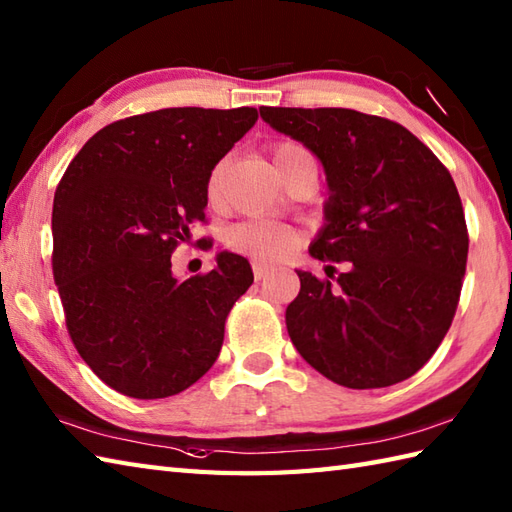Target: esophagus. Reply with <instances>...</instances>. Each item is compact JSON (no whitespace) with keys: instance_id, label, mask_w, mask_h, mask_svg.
<instances>
[{"instance_id":"obj_1","label":"esophagus","mask_w":512,"mask_h":512,"mask_svg":"<svg viewBox=\"0 0 512 512\" xmlns=\"http://www.w3.org/2000/svg\"><path fill=\"white\" fill-rule=\"evenodd\" d=\"M270 273H273V268H270V266H264V264H253V275H255V279L257 281H262L264 277H268Z\"/></svg>"}]
</instances>
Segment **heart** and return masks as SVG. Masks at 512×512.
<instances>
[{"label": "heart", "mask_w": 512, "mask_h": 512, "mask_svg": "<svg viewBox=\"0 0 512 512\" xmlns=\"http://www.w3.org/2000/svg\"><path fill=\"white\" fill-rule=\"evenodd\" d=\"M270 158L281 180H286L288 171L297 165V162L312 158L310 151L295 143V140H279L270 147ZM226 162H217L211 169L209 178H206V200L211 206H217L222 202V182H224ZM301 242L297 231H292L288 226H275L268 222L246 220L228 228L226 233V246L233 253L246 255L259 259V262H279V259L288 257Z\"/></svg>", "instance_id": "heart-1"}]
</instances>
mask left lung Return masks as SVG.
Listing matches in <instances>:
<instances>
[{"mask_svg": "<svg viewBox=\"0 0 512 512\" xmlns=\"http://www.w3.org/2000/svg\"><path fill=\"white\" fill-rule=\"evenodd\" d=\"M259 114L321 160L328 224L310 255L350 266L336 284L297 270L301 290L286 310L297 352L350 389L411 378L449 332L466 273L469 231L449 169L383 116L345 107Z\"/></svg>", "mask_w": 512, "mask_h": 512, "instance_id": "obj_1", "label": "left lung"}]
</instances>
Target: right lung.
<instances>
[{"mask_svg": "<svg viewBox=\"0 0 512 512\" xmlns=\"http://www.w3.org/2000/svg\"><path fill=\"white\" fill-rule=\"evenodd\" d=\"M255 121V107L129 116L65 169L52 204L54 284L76 352L118 394L176 396L220 354L253 270L220 253L211 273L178 281L171 255L206 222V178Z\"/></svg>", "mask_w": 512, "mask_h": 512, "instance_id": "right-lung-1", "label": "right lung"}]
</instances>
